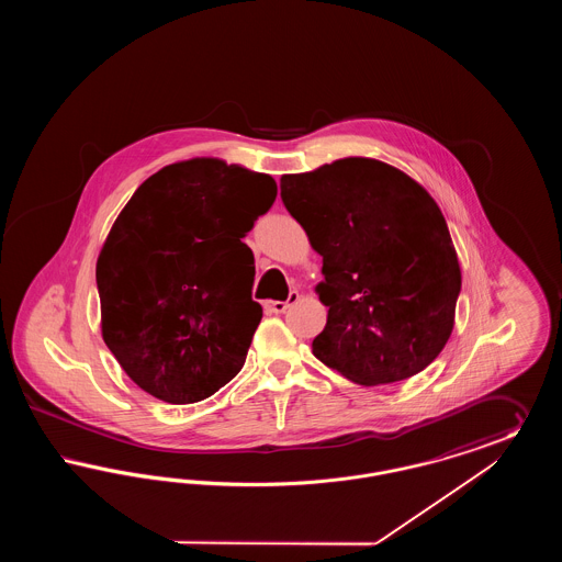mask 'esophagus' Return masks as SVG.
Here are the masks:
<instances>
[{"instance_id": "obj_1", "label": "esophagus", "mask_w": 562, "mask_h": 562, "mask_svg": "<svg viewBox=\"0 0 562 562\" xmlns=\"http://www.w3.org/2000/svg\"><path fill=\"white\" fill-rule=\"evenodd\" d=\"M294 301H299V293L291 291L286 301H266L263 305H266L269 314H284L293 305Z\"/></svg>"}]
</instances>
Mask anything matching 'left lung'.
<instances>
[{"label":"left lung","instance_id":"8db88e82","mask_svg":"<svg viewBox=\"0 0 562 562\" xmlns=\"http://www.w3.org/2000/svg\"><path fill=\"white\" fill-rule=\"evenodd\" d=\"M280 195L322 257L328 307L312 351L360 385L422 373L447 346L461 269L447 221L398 168L344 158L284 175Z\"/></svg>","mask_w":562,"mask_h":562}]
</instances>
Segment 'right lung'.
Segmentation results:
<instances>
[{"label":"right lung","instance_id":"1","mask_svg":"<svg viewBox=\"0 0 562 562\" xmlns=\"http://www.w3.org/2000/svg\"><path fill=\"white\" fill-rule=\"evenodd\" d=\"M276 181L216 158L164 166L117 214L97 261L103 339L147 394L213 396L240 373L263 310L241 238Z\"/></svg>","mask_w":562,"mask_h":562}]
</instances>
